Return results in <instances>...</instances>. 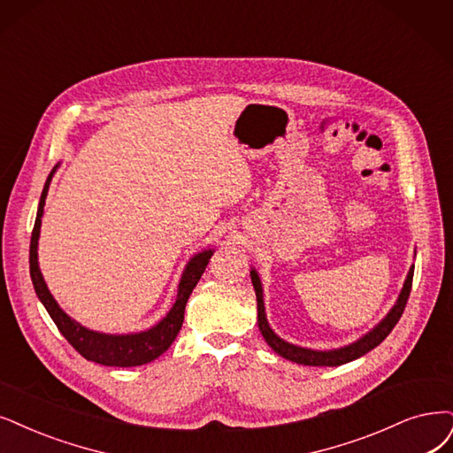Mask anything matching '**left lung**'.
<instances>
[{
	"instance_id": "obj_1",
	"label": "left lung",
	"mask_w": 453,
	"mask_h": 453,
	"mask_svg": "<svg viewBox=\"0 0 453 453\" xmlns=\"http://www.w3.org/2000/svg\"><path fill=\"white\" fill-rule=\"evenodd\" d=\"M250 276H252V283H254L256 296H257L259 330L263 334L265 342L274 349V353H278L280 357L288 358L291 362L304 364V365H342V364H347L350 360H357V358L364 357L365 353H370L372 349H375L379 343H382V340L387 338L388 334L394 330V326L401 319V315H403L405 306H407V300H409V295H411V289H412L414 266L409 271L403 291H401V295L397 298V304L392 308V311L387 317H384L382 323L377 325L370 334H365V336L362 340H358L357 343L347 345L343 349H334V350H311V349H303V347H296V345H291L288 342L280 340L276 334L271 330L269 323H266L265 306H263V289H261L259 276H257L256 271L250 273Z\"/></svg>"
}]
</instances>
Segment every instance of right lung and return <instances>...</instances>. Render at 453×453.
Here are the masks:
<instances>
[{"mask_svg":"<svg viewBox=\"0 0 453 453\" xmlns=\"http://www.w3.org/2000/svg\"><path fill=\"white\" fill-rule=\"evenodd\" d=\"M52 175H54V172L50 173L46 179L39 211H37V218H35V226H33V233H31V244H29V273H31L33 288H35L39 300L44 304L50 317H52V321L56 323L58 330L63 334V338L69 342L86 360L103 364V365L132 367V365H143L150 360L158 358L177 338V334L184 321V308H187L188 296L192 295L194 288L197 286L201 274L205 273V266L209 265L212 252L211 250H205V252H201L196 257H192V261L188 263L187 269H184V274L180 278L179 293H177V300H175L173 308L157 326H153L147 332L128 334V336H110V334H98V332L83 328L81 325L73 321L71 317L58 306L54 296L50 295V291L46 288L42 274L39 271V263H37L41 218H42V211H44L48 184H50V180H52Z\"/></svg>","mask_w":453,"mask_h":453,"instance_id":"1","label":"right lung"}]
</instances>
